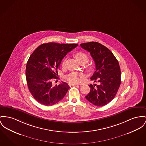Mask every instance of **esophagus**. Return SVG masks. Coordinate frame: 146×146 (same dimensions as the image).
Instances as JSON below:
<instances>
[{"label":"esophagus","instance_id":"esophagus-1","mask_svg":"<svg viewBox=\"0 0 146 146\" xmlns=\"http://www.w3.org/2000/svg\"><path fill=\"white\" fill-rule=\"evenodd\" d=\"M68 85L69 86H74V85H78L76 84H72V83H68Z\"/></svg>","mask_w":146,"mask_h":146}]
</instances>
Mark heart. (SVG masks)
Returning a JSON list of instances; mask_svg holds the SVG:
<instances>
[{
    "instance_id": "b5f03b06",
    "label": "heart",
    "mask_w": 146,
    "mask_h": 146,
    "mask_svg": "<svg viewBox=\"0 0 146 146\" xmlns=\"http://www.w3.org/2000/svg\"><path fill=\"white\" fill-rule=\"evenodd\" d=\"M75 56L80 63L81 62H84L86 63L88 61V55L83 52H78L76 53ZM62 65H64V62H63ZM84 78V75L82 74L78 73L76 72H72L66 76V78L70 83L78 84Z\"/></svg>"
}]
</instances>
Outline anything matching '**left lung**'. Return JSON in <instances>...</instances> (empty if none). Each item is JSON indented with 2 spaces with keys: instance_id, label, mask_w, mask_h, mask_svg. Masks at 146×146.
Wrapping results in <instances>:
<instances>
[{
  "instance_id": "1",
  "label": "left lung",
  "mask_w": 146,
  "mask_h": 146,
  "mask_svg": "<svg viewBox=\"0 0 146 146\" xmlns=\"http://www.w3.org/2000/svg\"><path fill=\"white\" fill-rule=\"evenodd\" d=\"M80 46L90 52L96 67L91 80L97 84L89 85L90 91L85 97L95 106H105L115 98L121 84L118 61L113 53L100 43L92 41Z\"/></svg>"
}]
</instances>
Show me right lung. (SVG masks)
Listing matches in <instances>:
<instances>
[{"instance_id":"1","label":"right lung","mask_w":146,"mask_h":146,"mask_svg":"<svg viewBox=\"0 0 146 146\" xmlns=\"http://www.w3.org/2000/svg\"><path fill=\"white\" fill-rule=\"evenodd\" d=\"M78 45L48 42L40 45L30 55L26 66L27 82L32 96L40 104L52 106L66 94L70 88L66 82L54 86L51 80L58 78V70L62 58Z\"/></svg>"}]
</instances>
